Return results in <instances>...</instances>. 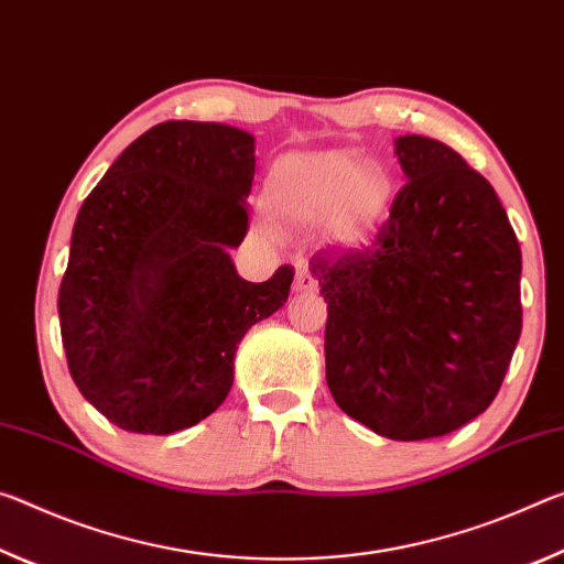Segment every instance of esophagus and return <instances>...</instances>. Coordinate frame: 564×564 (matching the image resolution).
<instances>
[{
	"instance_id": "esophagus-1",
	"label": "esophagus",
	"mask_w": 564,
	"mask_h": 564,
	"mask_svg": "<svg viewBox=\"0 0 564 564\" xmlns=\"http://www.w3.org/2000/svg\"><path fill=\"white\" fill-rule=\"evenodd\" d=\"M294 290L297 292H310V294H315V292H319V282H317V276L312 274L307 267H300L297 270V276H294Z\"/></svg>"
}]
</instances>
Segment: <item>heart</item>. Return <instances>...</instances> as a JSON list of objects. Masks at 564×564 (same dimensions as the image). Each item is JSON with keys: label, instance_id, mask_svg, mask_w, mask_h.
<instances>
[{"label": "heart", "instance_id": "heart-1", "mask_svg": "<svg viewBox=\"0 0 564 564\" xmlns=\"http://www.w3.org/2000/svg\"><path fill=\"white\" fill-rule=\"evenodd\" d=\"M392 182L357 154L329 150L288 154L264 177V205L292 225H327L345 245H359L382 225Z\"/></svg>", "mask_w": 564, "mask_h": 564}]
</instances>
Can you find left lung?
<instances>
[{
    "label": "left lung",
    "instance_id": "left-lung-1",
    "mask_svg": "<svg viewBox=\"0 0 564 564\" xmlns=\"http://www.w3.org/2000/svg\"><path fill=\"white\" fill-rule=\"evenodd\" d=\"M408 184L372 242L317 252L327 384L349 417L412 442L490 408L522 332V254L492 184L452 147L397 137Z\"/></svg>",
    "mask_w": 564,
    "mask_h": 564
}]
</instances>
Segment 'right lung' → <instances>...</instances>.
<instances>
[{"label": "right lung", "mask_w": 564, "mask_h": 564, "mask_svg": "<svg viewBox=\"0 0 564 564\" xmlns=\"http://www.w3.org/2000/svg\"><path fill=\"white\" fill-rule=\"evenodd\" d=\"M254 140L170 119L127 147L82 205L59 284L74 384L109 422L172 435L215 412L237 345L290 297L294 270L237 274Z\"/></svg>", "instance_id": "obj_1"}]
</instances>
